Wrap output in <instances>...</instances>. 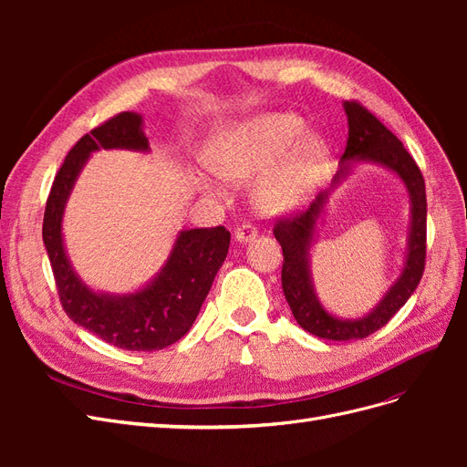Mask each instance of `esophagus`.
<instances>
[{
  "label": "esophagus",
  "mask_w": 467,
  "mask_h": 467,
  "mask_svg": "<svg viewBox=\"0 0 467 467\" xmlns=\"http://www.w3.org/2000/svg\"><path fill=\"white\" fill-rule=\"evenodd\" d=\"M234 235H235L237 242H249V239H253V237L257 235V228L251 222H242L235 228Z\"/></svg>",
  "instance_id": "obj_1"
}]
</instances>
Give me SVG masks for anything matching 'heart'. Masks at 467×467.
Wrapping results in <instances>:
<instances>
[{
  "instance_id": "b5f03b06",
  "label": "heart",
  "mask_w": 467,
  "mask_h": 467,
  "mask_svg": "<svg viewBox=\"0 0 467 467\" xmlns=\"http://www.w3.org/2000/svg\"><path fill=\"white\" fill-rule=\"evenodd\" d=\"M304 130V120L292 112L261 115L220 132L210 142L206 160L216 175L228 181H245L265 171L285 154L278 164L274 162L257 187L261 210L276 214L296 208L306 199L329 160L327 146L316 136L295 143Z\"/></svg>"
}]
</instances>
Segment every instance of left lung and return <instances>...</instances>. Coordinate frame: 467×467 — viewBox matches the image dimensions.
<instances>
[{"label": "left lung", "instance_id": "1", "mask_svg": "<svg viewBox=\"0 0 467 467\" xmlns=\"http://www.w3.org/2000/svg\"><path fill=\"white\" fill-rule=\"evenodd\" d=\"M345 112L348 119V138L341 160L338 182L350 161H376L398 173L411 194V234H409V253L400 280L389 288L386 298L378 304L374 312L360 319L343 321L329 316L316 298L309 280L307 255L312 247L314 225L321 214L323 202L327 201V191L319 192L317 199L307 210L290 212L288 216L276 218L273 234L282 247V290L292 309L296 321L307 333L329 341H355L366 338L400 312L405 302L411 298L425 271L427 259V192L425 179L415 160L391 130H388L372 112L358 101H347Z\"/></svg>", "mask_w": 467, "mask_h": 467}]
</instances>
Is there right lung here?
Instances as JSON below:
<instances>
[{
    "instance_id": "add662e5",
    "label": "right lung",
    "mask_w": 467,
    "mask_h": 467,
    "mask_svg": "<svg viewBox=\"0 0 467 467\" xmlns=\"http://www.w3.org/2000/svg\"><path fill=\"white\" fill-rule=\"evenodd\" d=\"M148 150L142 117L119 112L81 136L54 177L47 201L42 242L47 245L64 312L105 343L124 350H160L185 335L228 255L230 232L223 225L181 232L163 271L130 296L95 294L76 276L62 244V214L74 182L95 150Z\"/></svg>"
}]
</instances>
